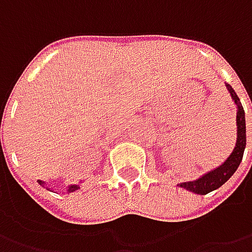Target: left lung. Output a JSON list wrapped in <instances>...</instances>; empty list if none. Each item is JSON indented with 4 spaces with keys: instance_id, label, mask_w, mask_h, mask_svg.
<instances>
[{
    "instance_id": "8db88e82",
    "label": "left lung",
    "mask_w": 252,
    "mask_h": 252,
    "mask_svg": "<svg viewBox=\"0 0 252 252\" xmlns=\"http://www.w3.org/2000/svg\"><path fill=\"white\" fill-rule=\"evenodd\" d=\"M228 92L231 94L234 102L237 103V143L233 153L230 154L227 160L224 161L220 167L216 169L210 171L208 174H205L202 178L196 179L193 182H182L179 184L181 188H185L187 190L195 192L199 195H206L209 192L215 190V189L220 188L226 181H227L238 168L240 162L243 160V154H244V149H246V118H244V109L240 103V99L236 95V92L233 91V88L227 85Z\"/></svg>"
}]
</instances>
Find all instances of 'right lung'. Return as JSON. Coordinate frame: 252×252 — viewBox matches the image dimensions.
<instances>
[{"label": "right lung", "instance_id": "right-lung-1", "mask_svg": "<svg viewBox=\"0 0 252 252\" xmlns=\"http://www.w3.org/2000/svg\"><path fill=\"white\" fill-rule=\"evenodd\" d=\"M39 184L42 185L43 182H42V181H39ZM77 189H78V187H77V185H73V187H70V188H68V192H74V190H77Z\"/></svg>", "mask_w": 252, "mask_h": 252}]
</instances>
